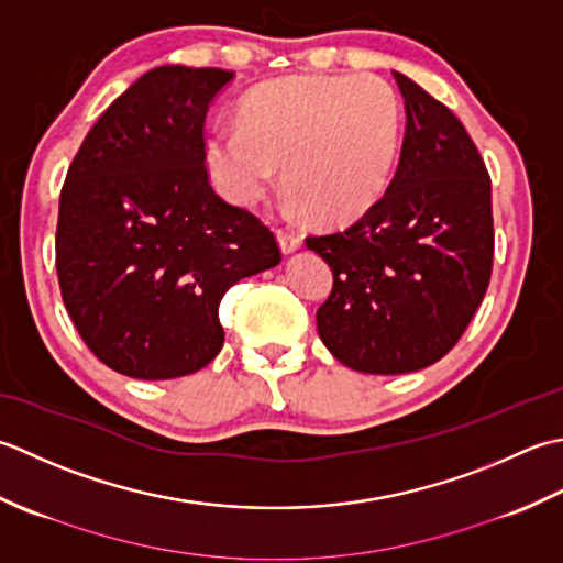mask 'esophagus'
<instances>
[{"label": "esophagus", "mask_w": 563, "mask_h": 563, "mask_svg": "<svg viewBox=\"0 0 563 563\" xmlns=\"http://www.w3.org/2000/svg\"><path fill=\"white\" fill-rule=\"evenodd\" d=\"M277 235H279V245H282L284 252H294V250L301 247V243H303V238L294 233V231H289V228H277Z\"/></svg>", "instance_id": "obj_1"}]
</instances>
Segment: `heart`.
<instances>
[{"mask_svg": "<svg viewBox=\"0 0 563 563\" xmlns=\"http://www.w3.org/2000/svg\"><path fill=\"white\" fill-rule=\"evenodd\" d=\"M240 125L206 137L216 187L252 206L277 185L320 221H350L386 191L400 143L396 91L372 75H296L240 101Z\"/></svg>", "mask_w": 563, "mask_h": 563, "instance_id": "heart-1", "label": "heart"}]
</instances>
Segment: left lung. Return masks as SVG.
Instances as JSON below:
<instances>
[{"label": "left lung", "instance_id": "1", "mask_svg": "<svg viewBox=\"0 0 563 563\" xmlns=\"http://www.w3.org/2000/svg\"><path fill=\"white\" fill-rule=\"evenodd\" d=\"M406 135L391 185L352 225L308 235L332 269L323 345L354 372L408 374L450 352L490 282V177L442 101L394 73Z\"/></svg>", "mask_w": 563, "mask_h": 563}]
</instances>
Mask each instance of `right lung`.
<instances>
[{"instance_id": "right-lung-1", "label": "right lung", "mask_w": 563, "mask_h": 563, "mask_svg": "<svg viewBox=\"0 0 563 563\" xmlns=\"http://www.w3.org/2000/svg\"><path fill=\"white\" fill-rule=\"evenodd\" d=\"M218 67L145 73L79 145L60 191L55 267L67 316L109 369L145 382L199 372L223 347L218 303L279 265L269 225L206 169Z\"/></svg>"}]
</instances>
